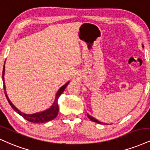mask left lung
<instances>
[{"mask_svg":"<svg viewBox=\"0 0 150 150\" xmlns=\"http://www.w3.org/2000/svg\"><path fill=\"white\" fill-rule=\"evenodd\" d=\"M87 117H89V120H91V121H92V122H96V123H98V124H105V123H103V122H100V121H98V120H97L96 119H95L94 117H91V116H90V115H89V114H87Z\"/></svg>","mask_w":150,"mask_h":150,"instance_id":"8db88e82","label":"left lung"}]
</instances>
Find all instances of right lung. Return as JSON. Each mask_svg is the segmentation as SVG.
Returning a JSON list of instances; mask_svg holds the SVG:
<instances>
[{
    "label": "right lung",
    "instance_id": "obj_1",
    "mask_svg": "<svg viewBox=\"0 0 150 150\" xmlns=\"http://www.w3.org/2000/svg\"><path fill=\"white\" fill-rule=\"evenodd\" d=\"M4 74H5V65L3 66V75H2V77H3V89L5 90V96H6L7 100L9 102L11 107L12 108V109L14 110L19 115H20L21 117H23L25 120H26L27 121L30 122H33V123H45V122H50L54 119L56 118V117L57 116L58 112H59V105H58V98H59L61 93H63V91H64L65 89L66 88V86L68 84L69 82L66 83V84H64V86H62L60 88V89L58 91V92L57 93V95H56V98L54 100V102L52 105L50 107L49 109L46 110L41 112H37L35 113V114H32V115H27L25 114V113H23L22 112L19 111V110L17 109L15 106L12 103V102L10 101V100L9 99L8 95H7L6 91H5V84L4 82Z\"/></svg>",
    "mask_w": 150,
    "mask_h": 150
}]
</instances>
